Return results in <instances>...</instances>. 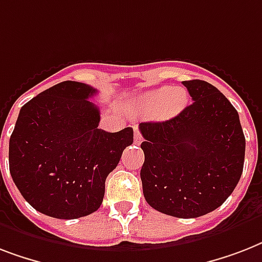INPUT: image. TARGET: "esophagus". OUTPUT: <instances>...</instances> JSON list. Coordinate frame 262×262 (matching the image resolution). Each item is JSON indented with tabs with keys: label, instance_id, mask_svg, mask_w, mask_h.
<instances>
[{
	"label": "esophagus",
	"instance_id": "obj_1",
	"mask_svg": "<svg viewBox=\"0 0 262 262\" xmlns=\"http://www.w3.org/2000/svg\"><path fill=\"white\" fill-rule=\"evenodd\" d=\"M141 141H143V136H141V133L139 132V127L136 126L135 127V143L140 144Z\"/></svg>",
	"mask_w": 262,
	"mask_h": 262
}]
</instances>
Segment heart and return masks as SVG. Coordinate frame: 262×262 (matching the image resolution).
<instances>
[{
  "instance_id": "b5f03b06",
  "label": "heart",
  "mask_w": 262,
  "mask_h": 262,
  "mask_svg": "<svg viewBox=\"0 0 262 262\" xmlns=\"http://www.w3.org/2000/svg\"><path fill=\"white\" fill-rule=\"evenodd\" d=\"M186 100V92L182 88L160 87L140 95L136 99V106L143 113L168 118L182 110Z\"/></svg>"
}]
</instances>
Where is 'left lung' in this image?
Instances as JSON below:
<instances>
[{
  "instance_id": "left-lung-1",
  "label": "left lung",
  "mask_w": 262,
  "mask_h": 262,
  "mask_svg": "<svg viewBox=\"0 0 262 262\" xmlns=\"http://www.w3.org/2000/svg\"><path fill=\"white\" fill-rule=\"evenodd\" d=\"M193 103L163 122L140 123L143 193L154 209L191 219L215 211L244 171L245 141L230 100L203 80L182 81Z\"/></svg>"
}]
</instances>
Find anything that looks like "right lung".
Returning a JSON list of instances; mask_svg holds the SVG:
<instances>
[{
  "label": "right lung",
  "mask_w": 262,
  "mask_h": 262,
  "mask_svg": "<svg viewBox=\"0 0 262 262\" xmlns=\"http://www.w3.org/2000/svg\"><path fill=\"white\" fill-rule=\"evenodd\" d=\"M98 91L62 81L26 103L9 139V170L26 201L40 213L77 219L98 211L104 182L133 143V129H98Z\"/></svg>",
  "instance_id": "obj_1"
}]
</instances>
